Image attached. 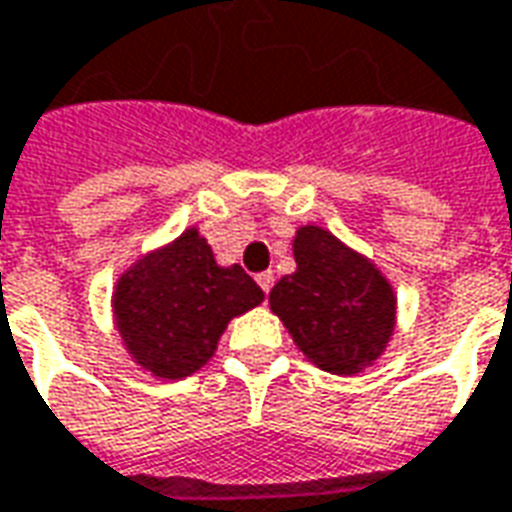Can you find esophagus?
<instances>
[{"label": "esophagus", "mask_w": 512, "mask_h": 512, "mask_svg": "<svg viewBox=\"0 0 512 512\" xmlns=\"http://www.w3.org/2000/svg\"><path fill=\"white\" fill-rule=\"evenodd\" d=\"M256 281H259V287H262L264 293H270V290H273V284H276V276H273V270H264V273L256 276Z\"/></svg>", "instance_id": "esophagus-1"}]
</instances>
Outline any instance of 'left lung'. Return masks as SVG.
Masks as SVG:
<instances>
[{"label":"left lung","instance_id":"8db88e82","mask_svg":"<svg viewBox=\"0 0 512 512\" xmlns=\"http://www.w3.org/2000/svg\"><path fill=\"white\" fill-rule=\"evenodd\" d=\"M293 256L296 273L270 290V310L315 366L332 375H358L392 338V284L366 256L315 225L296 233Z\"/></svg>","mask_w":512,"mask_h":512}]
</instances>
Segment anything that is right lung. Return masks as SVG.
Returning a JSON list of instances; mask_svg holds the SVG:
<instances>
[{
  "label": "right lung",
  "instance_id": "1",
  "mask_svg": "<svg viewBox=\"0 0 512 512\" xmlns=\"http://www.w3.org/2000/svg\"><path fill=\"white\" fill-rule=\"evenodd\" d=\"M264 301L233 264L219 267L197 228L137 259L118 279L112 307L129 355L157 377L180 380L214 358L228 321Z\"/></svg>",
  "mask_w": 512,
  "mask_h": 512
}]
</instances>
